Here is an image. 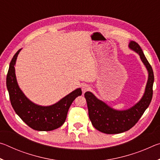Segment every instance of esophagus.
Instances as JSON below:
<instances>
[{
  "instance_id": "esophagus-1",
  "label": "esophagus",
  "mask_w": 160,
  "mask_h": 160,
  "mask_svg": "<svg viewBox=\"0 0 160 160\" xmlns=\"http://www.w3.org/2000/svg\"><path fill=\"white\" fill-rule=\"evenodd\" d=\"M90 87L88 85H83V87L82 88V93H85V92L90 90Z\"/></svg>"
}]
</instances>
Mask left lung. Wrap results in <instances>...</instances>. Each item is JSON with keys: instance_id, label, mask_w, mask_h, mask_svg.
I'll return each instance as SVG.
<instances>
[{"instance_id": "8db88e82", "label": "left lung", "mask_w": 160, "mask_h": 160, "mask_svg": "<svg viewBox=\"0 0 160 160\" xmlns=\"http://www.w3.org/2000/svg\"><path fill=\"white\" fill-rule=\"evenodd\" d=\"M128 47L138 53L148 72V79L145 93L140 101L130 109L119 111L113 109L106 103L97 99L91 92H86L85 93L89 117L92 124L97 130L104 133L117 134L131 129L139 121L152 98L154 83L152 68L138 43L131 41Z\"/></svg>"}]
</instances>
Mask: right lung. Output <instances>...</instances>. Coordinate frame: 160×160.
<instances>
[{"instance_id": "1", "label": "right lung", "mask_w": 160, "mask_h": 160, "mask_svg": "<svg viewBox=\"0 0 160 160\" xmlns=\"http://www.w3.org/2000/svg\"><path fill=\"white\" fill-rule=\"evenodd\" d=\"M20 51L21 48L10 61L6 78L7 89L13 109L32 129L50 131L58 128L64 123L70 105L77 97L82 94V90L78 88L51 106H40L31 102L19 88L15 76V65Z\"/></svg>"}]
</instances>
